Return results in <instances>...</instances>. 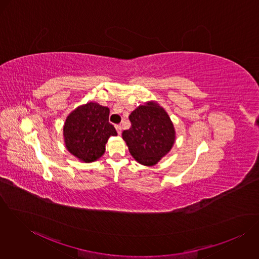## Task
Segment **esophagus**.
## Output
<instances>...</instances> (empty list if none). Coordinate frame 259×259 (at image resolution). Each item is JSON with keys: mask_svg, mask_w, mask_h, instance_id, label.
<instances>
[{"mask_svg": "<svg viewBox=\"0 0 259 259\" xmlns=\"http://www.w3.org/2000/svg\"><path fill=\"white\" fill-rule=\"evenodd\" d=\"M115 130H116V132H117L118 135L121 134V125H120V124H115Z\"/></svg>", "mask_w": 259, "mask_h": 259, "instance_id": "34e87169", "label": "esophagus"}]
</instances>
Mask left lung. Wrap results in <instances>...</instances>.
Wrapping results in <instances>:
<instances>
[{
	"label": "left lung",
	"instance_id": "obj_1",
	"mask_svg": "<svg viewBox=\"0 0 259 259\" xmlns=\"http://www.w3.org/2000/svg\"><path fill=\"white\" fill-rule=\"evenodd\" d=\"M132 126L122 132V139L135 159L144 165H154L172 148L176 132L166 113L156 103L140 106L128 116Z\"/></svg>",
	"mask_w": 259,
	"mask_h": 259
}]
</instances>
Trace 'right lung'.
Wrapping results in <instances>:
<instances>
[{
    "label": "right lung",
    "instance_id": "add662e5",
    "mask_svg": "<svg viewBox=\"0 0 259 259\" xmlns=\"http://www.w3.org/2000/svg\"><path fill=\"white\" fill-rule=\"evenodd\" d=\"M110 109L89 103L75 109L66 119L64 137L68 150L84 162L100 158L111 136L116 131L109 121Z\"/></svg>",
    "mask_w": 259,
    "mask_h": 259
}]
</instances>
